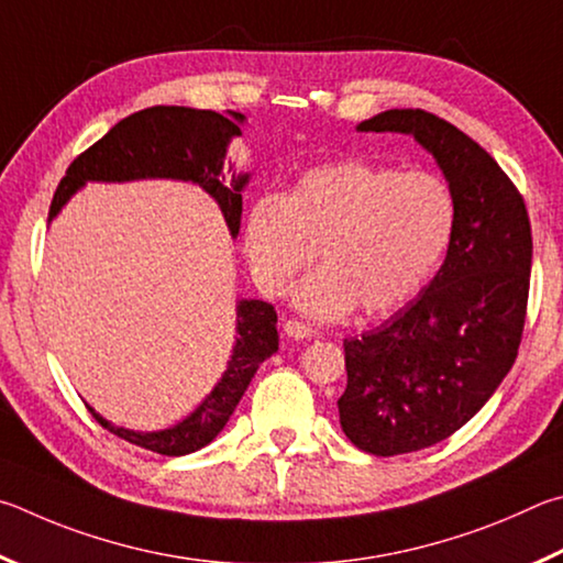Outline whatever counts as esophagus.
I'll use <instances>...</instances> for the list:
<instances>
[{
  "instance_id": "1",
  "label": "esophagus",
  "mask_w": 563,
  "mask_h": 563,
  "mask_svg": "<svg viewBox=\"0 0 563 563\" xmlns=\"http://www.w3.org/2000/svg\"><path fill=\"white\" fill-rule=\"evenodd\" d=\"M284 333H287V336L294 341H303V339H311L317 331H313L309 323H303L299 319H289L287 323H284Z\"/></svg>"
}]
</instances>
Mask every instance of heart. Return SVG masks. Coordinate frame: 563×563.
Segmentation results:
<instances>
[{
  "instance_id": "obj_1",
  "label": "heart",
  "mask_w": 563,
  "mask_h": 563,
  "mask_svg": "<svg viewBox=\"0 0 563 563\" xmlns=\"http://www.w3.org/2000/svg\"><path fill=\"white\" fill-rule=\"evenodd\" d=\"M457 227L455 192L442 177L368 161L303 170L289 195H256L242 246L260 287L279 297L319 256L323 266L297 291V307L341 319L358 307L390 313L426 287Z\"/></svg>"
}]
</instances>
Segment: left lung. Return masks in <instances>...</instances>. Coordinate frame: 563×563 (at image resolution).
<instances>
[{
  "label": "left lung",
  "mask_w": 563,
  "mask_h": 563,
  "mask_svg": "<svg viewBox=\"0 0 563 563\" xmlns=\"http://www.w3.org/2000/svg\"><path fill=\"white\" fill-rule=\"evenodd\" d=\"M363 133H408L435 157L457 227L432 282L396 317L343 341L341 428L363 452L406 455L450 438L515 366L527 319L531 224L525 197L485 147L420 108H393Z\"/></svg>",
  "instance_id": "1"
}]
</instances>
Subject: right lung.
<instances>
[{
  "instance_id": "add662e5",
  "label": "right lung",
  "mask_w": 563,
  "mask_h": 563,
  "mask_svg": "<svg viewBox=\"0 0 563 563\" xmlns=\"http://www.w3.org/2000/svg\"><path fill=\"white\" fill-rule=\"evenodd\" d=\"M240 123H244L242 113L230 111V115H222L185 106H153L123 118L101 141L68 165L64 180L54 192L48 222L88 180L128 183L145 177H170V180L195 183L210 192L220 205L232 236H236L242 220V190L250 175L232 173L227 180L222 165L227 145L232 137L242 135ZM276 349H279V333H276L274 307L260 299H244L236 307V343L227 371L210 396L177 426L157 432H135L115 428L93 408L88 410L106 430L137 448L167 457L190 455L220 435L256 368Z\"/></svg>"
}]
</instances>
